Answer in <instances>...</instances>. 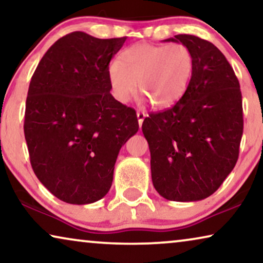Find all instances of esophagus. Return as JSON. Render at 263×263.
<instances>
[{"mask_svg":"<svg viewBox=\"0 0 263 263\" xmlns=\"http://www.w3.org/2000/svg\"><path fill=\"white\" fill-rule=\"evenodd\" d=\"M136 116H138V121H139V125L141 127L142 123H143V120L147 117V114L143 112V111H138L136 112Z\"/></svg>","mask_w":263,"mask_h":263,"instance_id":"34e87169","label":"esophagus"}]
</instances>
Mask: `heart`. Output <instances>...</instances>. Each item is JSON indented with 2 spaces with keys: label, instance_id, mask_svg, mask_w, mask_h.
<instances>
[{
  "label": "heart",
  "instance_id": "heart-1",
  "mask_svg": "<svg viewBox=\"0 0 263 263\" xmlns=\"http://www.w3.org/2000/svg\"><path fill=\"white\" fill-rule=\"evenodd\" d=\"M194 70V56L181 43L152 45L140 43L121 52L118 63L107 70L111 91L125 103L139 91L153 107L166 109L178 102L188 88Z\"/></svg>",
  "mask_w": 263,
  "mask_h": 263
}]
</instances>
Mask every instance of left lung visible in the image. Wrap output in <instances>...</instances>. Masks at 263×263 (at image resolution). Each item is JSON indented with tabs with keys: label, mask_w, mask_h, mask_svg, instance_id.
Listing matches in <instances>:
<instances>
[{
	"label": "left lung",
	"mask_w": 263,
	"mask_h": 263,
	"mask_svg": "<svg viewBox=\"0 0 263 263\" xmlns=\"http://www.w3.org/2000/svg\"><path fill=\"white\" fill-rule=\"evenodd\" d=\"M166 41L188 46L194 70L182 98L142 123L152 182L166 200L199 201L217 192L238 159L242 93L232 67L211 42L193 34Z\"/></svg>",
	"instance_id": "obj_1"
}]
</instances>
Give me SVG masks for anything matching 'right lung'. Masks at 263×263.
<instances>
[{"mask_svg":"<svg viewBox=\"0 0 263 263\" xmlns=\"http://www.w3.org/2000/svg\"><path fill=\"white\" fill-rule=\"evenodd\" d=\"M125 39L71 32L32 75L24 122L30 161L42 184L67 203L106 195L118 152L139 130L135 110L110 93L109 63Z\"/></svg>","mask_w":263,"mask_h":263,"instance_id":"obj_1","label":"right lung"}]
</instances>
